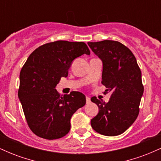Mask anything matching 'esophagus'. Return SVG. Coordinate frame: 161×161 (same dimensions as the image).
I'll use <instances>...</instances> for the list:
<instances>
[{
	"instance_id": "esophagus-1",
	"label": "esophagus",
	"mask_w": 161,
	"mask_h": 161,
	"mask_svg": "<svg viewBox=\"0 0 161 161\" xmlns=\"http://www.w3.org/2000/svg\"><path fill=\"white\" fill-rule=\"evenodd\" d=\"M86 103H87V104H89V103L91 102V99H90V97H87V96H86Z\"/></svg>"
}]
</instances>
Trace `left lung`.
Masks as SVG:
<instances>
[{
	"instance_id": "obj_1",
	"label": "left lung",
	"mask_w": 161,
	"mask_h": 161,
	"mask_svg": "<svg viewBox=\"0 0 161 161\" xmlns=\"http://www.w3.org/2000/svg\"><path fill=\"white\" fill-rule=\"evenodd\" d=\"M92 51L102 60V83L111 92L108 103L92 97L99 108L91 119L92 127L107 136L120 135L132 125L139 114L144 92L142 73L136 59L126 46L116 41L88 42Z\"/></svg>"
}]
</instances>
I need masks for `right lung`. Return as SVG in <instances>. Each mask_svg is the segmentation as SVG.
<instances>
[{"mask_svg":"<svg viewBox=\"0 0 161 161\" xmlns=\"http://www.w3.org/2000/svg\"><path fill=\"white\" fill-rule=\"evenodd\" d=\"M90 54L86 43L57 41L40 46L28 57L19 74L18 96L28 125L36 136L57 139L70 130V119L86 104L79 92L60 96L55 89L66 77L72 62Z\"/></svg>","mask_w":161,"mask_h":161,"instance_id":"obj_1","label":"right lung"}]
</instances>
